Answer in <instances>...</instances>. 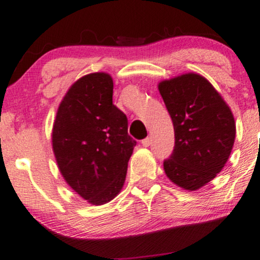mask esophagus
I'll use <instances>...</instances> for the list:
<instances>
[{"label": "esophagus", "mask_w": 260, "mask_h": 260, "mask_svg": "<svg viewBox=\"0 0 260 260\" xmlns=\"http://www.w3.org/2000/svg\"><path fill=\"white\" fill-rule=\"evenodd\" d=\"M142 146L143 147H149L150 146V139H149V137H147V139L142 141Z\"/></svg>", "instance_id": "1"}]
</instances>
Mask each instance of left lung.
I'll list each match as a JSON object with an SVG mask.
<instances>
[{"label":"left lung","instance_id":"8db88e82","mask_svg":"<svg viewBox=\"0 0 260 260\" xmlns=\"http://www.w3.org/2000/svg\"><path fill=\"white\" fill-rule=\"evenodd\" d=\"M158 89L175 130V148L164 161L165 174L184 190H198L228 161L236 135L233 112L214 86L198 73L165 79Z\"/></svg>","mask_w":260,"mask_h":260}]
</instances>
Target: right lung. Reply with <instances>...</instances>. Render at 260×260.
<instances>
[{
  "mask_svg": "<svg viewBox=\"0 0 260 260\" xmlns=\"http://www.w3.org/2000/svg\"><path fill=\"white\" fill-rule=\"evenodd\" d=\"M113 79L106 72L83 76L57 108L52 146L66 183L89 204L104 205L120 193L136 141L127 118L112 102Z\"/></svg>",
  "mask_w": 260,
  "mask_h": 260,
  "instance_id": "1",
  "label": "right lung"
}]
</instances>
